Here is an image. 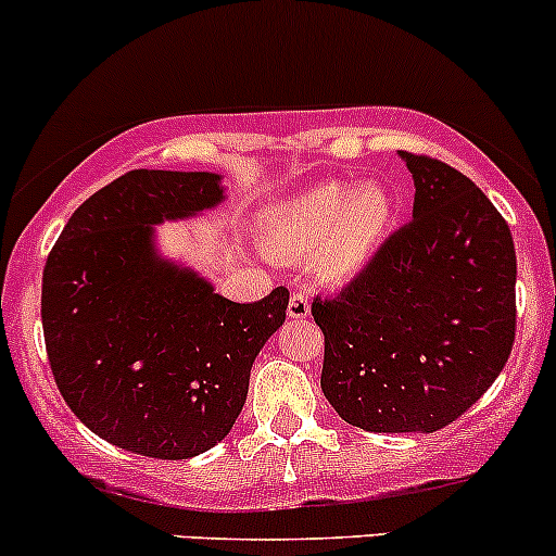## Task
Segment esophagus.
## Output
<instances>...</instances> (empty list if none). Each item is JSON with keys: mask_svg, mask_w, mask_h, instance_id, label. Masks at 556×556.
<instances>
[{"mask_svg": "<svg viewBox=\"0 0 556 556\" xmlns=\"http://www.w3.org/2000/svg\"><path fill=\"white\" fill-rule=\"evenodd\" d=\"M312 314V304L304 293H293L290 295L288 304V317L290 319H306Z\"/></svg>", "mask_w": 556, "mask_h": 556, "instance_id": "esophagus-1", "label": "esophagus"}]
</instances>
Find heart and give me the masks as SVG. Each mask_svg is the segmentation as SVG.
Listing matches in <instances>:
<instances>
[{"label": "heart", "mask_w": 556, "mask_h": 556, "mask_svg": "<svg viewBox=\"0 0 556 556\" xmlns=\"http://www.w3.org/2000/svg\"><path fill=\"white\" fill-rule=\"evenodd\" d=\"M397 220V201L379 179H330L263 212V247L277 257H309L330 282H350L379 255Z\"/></svg>", "instance_id": "b5f03b06"}]
</instances>
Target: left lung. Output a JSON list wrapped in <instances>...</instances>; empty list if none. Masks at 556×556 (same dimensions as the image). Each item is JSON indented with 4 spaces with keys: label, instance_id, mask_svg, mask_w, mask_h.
Here are the masks:
<instances>
[{
    "label": "left lung",
    "instance_id": "8db88e82",
    "mask_svg": "<svg viewBox=\"0 0 556 556\" xmlns=\"http://www.w3.org/2000/svg\"><path fill=\"white\" fill-rule=\"evenodd\" d=\"M414 179L412 223L330 301L325 397L368 433H433L506 366L517 330V252L501 212L465 174L397 150Z\"/></svg>",
    "mask_w": 556,
    "mask_h": 556
}]
</instances>
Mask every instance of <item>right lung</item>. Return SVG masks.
Returning <instances> with one entry per match:
<instances>
[{
	"instance_id": "1",
	"label": "right lung",
	"mask_w": 556,
	"mask_h": 556,
	"mask_svg": "<svg viewBox=\"0 0 556 556\" xmlns=\"http://www.w3.org/2000/svg\"><path fill=\"white\" fill-rule=\"evenodd\" d=\"M223 174L137 169L72 212L42 271V330L66 406L99 439L188 459L231 433L290 293L237 304L159 247L161 223L226 201Z\"/></svg>"
}]
</instances>
